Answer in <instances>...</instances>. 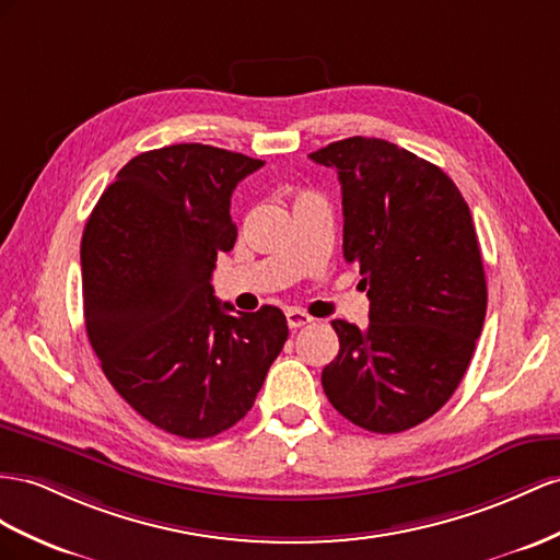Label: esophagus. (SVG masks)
I'll return each mask as SVG.
<instances>
[{
  "mask_svg": "<svg viewBox=\"0 0 560 560\" xmlns=\"http://www.w3.org/2000/svg\"><path fill=\"white\" fill-rule=\"evenodd\" d=\"M285 322H289L291 328H300L305 324H312V317L303 310H285Z\"/></svg>",
  "mask_w": 560,
  "mask_h": 560,
  "instance_id": "obj_1",
  "label": "esophagus"
}]
</instances>
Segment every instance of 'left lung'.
<instances>
[{
  "instance_id": "8db88e82",
  "label": "left lung",
  "mask_w": 560,
  "mask_h": 560,
  "mask_svg": "<svg viewBox=\"0 0 560 560\" xmlns=\"http://www.w3.org/2000/svg\"><path fill=\"white\" fill-rule=\"evenodd\" d=\"M310 158L338 172L342 255L369 295L364 328L331 322L340 350L322 371L324 393L354 425L402 433L454 395L482 331L470 210L438 165L385 139L350 137Z\"/></svg>"
}]
</instances>
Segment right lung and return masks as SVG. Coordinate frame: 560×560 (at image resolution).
I'll return each mask as SVG.
<instances>
[{"label": "right lung", "instance_id": "1", "mask_svg": "<svg viewBox=\"0 0 560 560\" xmlns=\"http://www.w3.org/2000/svg\"><path fill=\"white\" fill-rule=\"evenodd\" d=\"M265 161L175 143L135 155L82 234L84 326L113 388L165 433L203 440L250 411L289 324L232 314L212 291L236 243L232 194Z\"/></svg>", "mask_w": 560, "mask_h": 560}]
</instances>
